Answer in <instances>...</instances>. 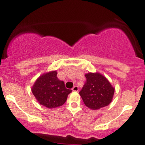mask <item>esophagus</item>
I'll use <instances>...</instances> for the list:
<instances>
[{"label": "esophagus", "instance_id": "esophagus-1", "mask_svg": "<svg viewBox=\"0 0 145 145\" xmlns=\"http://www.w3.org/2000/svg\"><path fill=\"white\" fill-rule=\"evenodd\" d=\"M78 86H74V87L72 88V91H78Z\"/></svg>", "mask_w": 145, "mask_h": 145}]
</instances>
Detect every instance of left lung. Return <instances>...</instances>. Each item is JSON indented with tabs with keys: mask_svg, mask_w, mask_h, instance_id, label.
Listing matches in <instances>:
<instances>
[{
	"mask_svg": "<svg viewBox=\"0 0 145 145\" xmlns=\"http://www.w3.org/2000/svg\"><path fill=\"white\" fill-rule=\"evenodd\" d=\"M86 80L79 92L84 104L90 109L98 110L110 104L114 88L103 75L99 73L85 74Z\"/></svg>",
	"mask_w": 145,
	"mask_h": 145,
	"instance_id": "1",
	"label": "left lung"
}]
</instances>
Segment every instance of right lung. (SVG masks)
Wrapping results in <instances>:
<instances>
[{
	"label": "right lung",
	"instance_id": "1",
	"mask_svg": "<svg viewBox=\"0 0 145 145\" xmlns=\"http://www.w3.org/2000/svg\"><path fill=\"white\" fill-rule=\"evenodd\" d=\"M71 91L66 89L64 82L57 78L56 71L41 75L32 87V93L38 102L48 108H57L64 104Z\"/></svg>",
	"mask_w": 145,
	"mask_h": 145
}]
</instances>
